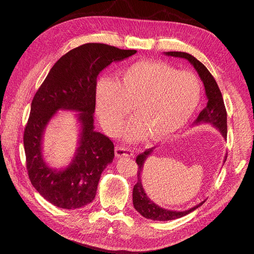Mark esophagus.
<instances>
[{"label":"esophagus","mask_w":254,"mask_h":254,"mask_svg":"<svg viewBox=\"0 0 254 254\" xmlns=\"http://www.w3.org/2000/svg\"><path fill=\"white\" fill-rule=\"evenodd\" d=\"M116 156L118 158L122 157H132L133 153L130 149L126 148V147H117L116 148Z\"/></svg>","instance_id":"34e87169"}]
</instances>
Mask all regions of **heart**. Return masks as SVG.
Instances as JSON below:
<instances>
[{"label":"heart","instance_id":"heart-1","mask_svg":"<svg viewBox=\"0 0 254 254\" xmlns=\"http://www.w3.org/2000/svg\"><path fill=\"white\" fill-rule=\"evenodd\" d=\"M201 82L192 71L160 61H140L122 71L119 81L102 78L96 85L97 113L103 127L118 133L124 121L127 140L166 137L190 120L201 99Z\"/></svg>","mask_w":254,"mask_h":254}]
</instances>
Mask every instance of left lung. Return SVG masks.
<instances>
[{
	"label": "left lung",
	"mask_w": 254,
	"mask_h": 254,
	"mask_svg": "<svg viewBox=\"0 0 254 254\" xmlns=\"http://www.w3.org/2000/svg\"><path fill=\"white\" fill-rule=\"evenodd\" d=\"M165 54L168 56L184 58L188 60L194 66V68L198 72L201 80L203 81L208 101H207L206 107L199 114L198 118L196 119L193 125L210 124L211 126L216 127L221 132L224 138H226L227 137L226 108H225L223 97L218 87V84L216 83L214 77L212 76L209 70L205 67L203 63H201L194 56L186 52L170 51V52H165ZM153 152H154V148L148 149L142 154H139L135 160L138 168H137V183L133 186V190H132V203H133L134 209L147 219H151L154 221H169V220L178 219V218H181V217L186 216L187 214L193 212L194 210L199 208L201 205H203V203L206 200L202 201L201 203L194 206L193 208H190L185 211H173V210H168L160 207L149 198V196L147 195L146 191H144L142 187L141 175H142L144 161L147 160V158ZM226 159H227V154L224 158V161H223L224 163Z\"/></svg>",
	"instance_id": "8db88e82"
}]
</instances>
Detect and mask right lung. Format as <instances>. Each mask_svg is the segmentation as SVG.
I'll list each match as a JSON object with an SVG mask.
<instances>
[{
    "instance_id": "right-lung-1",
    "label": "right lung",
    "mask_w": 254,
    "mask_h": 254,
    "mask_svg": "<svg viewBox=\"0 0 254 254\" xmlns=\"http://www.w3.org/2000/svg\"><path fill=\"white\" fill-rule=\"evenodd\" d=\"M135 53L106 44H83L53 65L36 92L24 130L27 171L34 188L54 206L77 209L93 201L101 173L115 158L113 141L94 130L96 79L105 67ZM59 110L78 112L81 127L75 157L64 169L49 167L43 158L45 129Z\"/></svg>"
}]
</instances>
